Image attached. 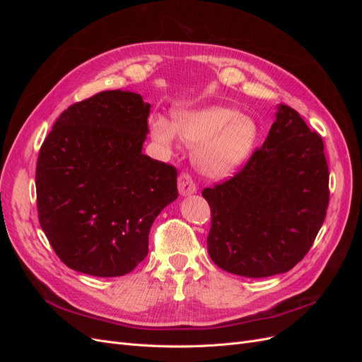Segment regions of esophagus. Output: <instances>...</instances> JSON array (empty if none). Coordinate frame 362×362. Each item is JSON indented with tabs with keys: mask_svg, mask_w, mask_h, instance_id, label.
<instances>
[{
	"mask_svg": "<svg viewBox=\"0 0 362 362\" xmlns=\"http://www.w3.org/2000/svg\"><path fill=\"white\" fill-rule=\"evenodd\" d=\"M178 192L182 196L193 194L196 192V184H194V181L192 180V177H190L187 172L180 173V177H178Z\"/></svg>",
	"mask_w": 362,
	"mask_h": 362,
	"instance_id": "obj_1",
	"label": "esophagus"
}]
</instances>
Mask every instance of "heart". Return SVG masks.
Masks as SVG:
<instances>
[{
  "label": "heart",
  "mask_w": 362,
  "mask_h": 362,
  "mask_svg": "<svg viewBox=\"0 0 362 362\" xmlns=\"http://www.w3.org/2000/svg\"><path fill=\"white\" fill-rule=\"evenodd\" d=\"M151 134L157 144L170 148L178 136L187 146H196V168L208 177H226L247 160L257 139V125L234 108L211 105L175 115L170 125L163 117L151 120Z\"/></svg>",
  "instance_id": "1"
}]
</instances>
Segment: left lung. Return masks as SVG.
<instances>
[{
	"label": "left lung",
	"mask_w": 362,
	"mask_h": 362,
	"mask_svg": "<svg viewBox=\"0 0 362 362\" xmlns=\"http://www.w3.org/2000/svg\"><path fill=\"white\" fill-rule=\"evenodd\" d=\"M211 208L208 254L234 275L286 273L308 254L329 204L323 140L279 104L261 148L233 178L202 192Z\"/></svg>",
	"instance_id": "1"
}]
</instances>
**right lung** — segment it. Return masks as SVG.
<instances>
[{"label": "right lung", "mask_w": 362, "mask_h": 362, "mask_svg": "<svg viewBox=\"0 0 362 362\" xmlns=\"http://www.w3.org/2000/svg\"><path fill=\"white\" fill-rule=\"evenodd\" d=\"M149 108L134 92H100L68 107L42 144L39 222L72 270L127 275L148 255L156 217L178 198L177 169L141 154Z\"/></svg>", "instance_id": "right-lung-1"}]
</instances>
